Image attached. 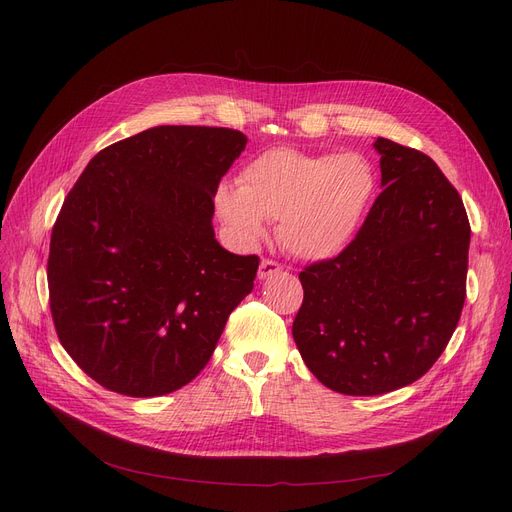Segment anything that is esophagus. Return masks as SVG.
<instances>
[{
  "mask_svg": "<svg viewBox=\"0 0 512 512\" xmlns=\"http://www.w3.org/2000/svg\"><path fill=\"white\" fill-rule=\"evenodd\" d=\"M280 270H282V265H280L278 261H274V259H263V261L259 263V278L263 280V278H267V276L278 274Z\"/></svg>",
  "mask_w": 512,
  "mask_h": 512,
  "instance_id": "obj_1",
  "label": "esophagus"
}]
</instances>
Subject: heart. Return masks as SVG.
<instances>
[{"label":"heart","instance_id":"b5f03b06","mask_svg":"<svg viewBox=\"0 0 512 512\" xmlns=\"http://www.w3.org/2000/svg\"><path fill=\"white\" fill-rule=\"evenodd\" d=\"M378 176L357 153H305L267 149L238 174V186L222 184L215 209L242 240L265 234V220H278L280 245L299 259H328L357 234L367 215Z\"/></svg>","mask_w":512,"mask_h":512}]
</instances>
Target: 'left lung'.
Instances as JSON below:
<instances>
[{
  "instance_id": "obj_1",
  "label": "left lung",
  "mask_w": 512,
  "mask_h": 512,
  "mask_svg": "<svg viewBox=\"0 0 512 512\" xmlns=\"http://www.w3.org/2000/svg\"><path fill=\"white\" fill-rule=\"evenodd\" d=\"M384 191L348 245L299 274L292 336L334 392L409 386L440 359L467 297L471 226L436 161L390 139L373 143Z\"/></svg>"
}]
</instances>
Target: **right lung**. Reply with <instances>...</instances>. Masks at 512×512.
<instances>
[{"mask_svg":"<svg viewBox=\"0 0 512 512\" xmlns=\"http://www.w3.org/2000/svg\"><path fill=\"white\" fill-rule=\"evenodd\" d=\"M245 145L234 128L155 126L101 149L72 186L51 230L49 309L103 388L147 398L193 382L253 290L259 257L226 251L211 226Z\"/></svg>","mask_w":512,"mask_h":512,"instance_id":"add662e5","label":"right lung"}]
</instances>
